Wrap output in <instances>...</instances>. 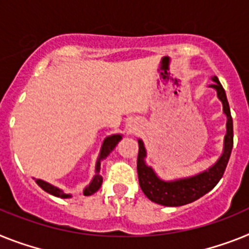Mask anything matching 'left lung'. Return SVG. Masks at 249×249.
<instances>
[{
    "instance_id": "1",
    "label": "left lung",
    "mask_w": 249,
    "mask_h": 249,
    "mask_svg": "<svg viewBox=\"0 0 249 249\" xmlns=\"http://www.w3.org/2000/svg\"><path fill=\"white\" fill-rule=\"evenodd\" d=\"M212 81L214 83L209 87L216 91V96L223 104V112L227 116V133H225L223 152L220 157L212 167H209L208 170L202 171L197 175L167 181V179L160 178L156 171L148 166L145 162V158H147L145 145L142 139H138V144H139L137 163L138 178H139L142 191L150 201L163 206L186 205L200 199L209 191H212L223 177V173L227 168L228 160L231 157V148H233V119H231L227 95L221 83L219 82L218 77L213 76Z\"/></svg>"
}]
</instances>
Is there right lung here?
Wrapping results in <instances>:
<instances>
[{
  "label": "right lung",
  "mask_w": 249,
  "mask_h": 249,
  "mask_svg": "<svg viewBox=\"0 0 249 249\" xmlns=\"http://www.w3.org/2000/svg\"><path fill=\"white\" fill-rule=\"evenodd\" d=\"M121 139H123V135L121 134L108 135V137H106L105 139H104V142H102V145H101V149H100L99 157H97V160H96L95 176L92 177L91 182L86 186L85 190H83V195L85 196L92 195V194H95V192L97 191L100 187H101L102 176L100 175V170H101V162L105 160L108 154L111 153L112 150H114V148L118 145V143L121 141ZM33 178L35 179V182L37 183V186H40L44 191L48 192V194H50V195L57 196V197H62V199H70V197H72V195H71V194H66L63 190L59 189V187H57V186L52 185V183L47 182V181H44V179L35 178V177H33Z\"/></svg>",
  "instance_id": "1"
}]
</instances>
